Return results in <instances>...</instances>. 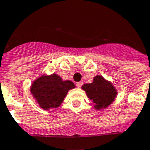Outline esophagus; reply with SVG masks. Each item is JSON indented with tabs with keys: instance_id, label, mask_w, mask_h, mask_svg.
<instances>
[{
	"instance_id": "1",
	"label": "esophagus",
	"mask_w": 150,
	"mask_h": 150,
	"mask_svg": "<svg viewBox=\"0 0 150 150\" xmlns=\"http://www.w3.org/2000/svg\"><path fill=\"white\" fill-rule=\"evenodd\" d=\"M82 86V82H77V83H76V86H77L78 88H80V87Z\"/></svg>"
}]
</instances>
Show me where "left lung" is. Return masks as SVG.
I'll return each instance as SVG.
<instances>
[{
  "label": "left lung",
  "mask_w": 150,
  "mask_h": 150,
  "mask_svg": "<svg viewBox=\"0 0 150 150\" xmlns=\"http://www.w3.org/2000/svg\"><path fill=\"white\" fill-rule=\"evenodd\" d=\"M82 88L97 110L108 107L117 95L114 86L100 75L94 78L92 83L83 85Z\"/></svg>",
  "instance_id": "obj_1"
}]
</instances>
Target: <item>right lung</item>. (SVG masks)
<instances>
[{
  "label": "right lung",
  "instance_id": "right-lung-1",
  "mask_svg": "<svg viewBox=\"0 0 150 150\" xmlns=\"http://www.w3.org/2000/svg\"><path fill=\"white\" fill-rule=\"evenodd\" d=\"M75 84L69 80L62 81L56 74L41 76L34 81L31 93L43 109L57 108L63 102L69 89L75 88Z\"/></svg>",
  "mask_w": 150,
  "mask_h": 150
}]
</instances>
